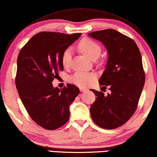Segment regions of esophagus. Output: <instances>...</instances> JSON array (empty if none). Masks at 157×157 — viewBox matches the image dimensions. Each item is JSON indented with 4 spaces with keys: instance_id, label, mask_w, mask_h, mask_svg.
Listing matches in <instances>:
<instances>
[{
    "instance_id": "34e87169",
    "label": "esophagus",
    "mask_w": 157,
    "mask_h": 157,
    "mask_svg": "<svg viewBox=\"0 0 157 157\" xmlns=\"http://www.w3.org/2000/svg\"><path fill=\"white\" fill-rule=\"evenodd\" d=\"M79 89H80L81 92H86V91L88 90V89L84 88H83V87H80V88H79Z\"/></svg>"
}]
</instances>
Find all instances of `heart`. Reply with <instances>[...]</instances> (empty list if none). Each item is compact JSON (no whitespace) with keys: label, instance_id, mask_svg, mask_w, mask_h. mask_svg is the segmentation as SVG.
<instances>
[{"label":"heart","instance_id":"heart-1","mask_svg":"<svg viewBox=\"0 0 157 157\" xmlns=\"http://www.w3.org/2000/svg\"><path fill=\"white\" fill-rule=\"evenodd\" d=\"M78 48L82 53L89 59L96 60L101 53L100 45L90 38H83L78 43ZM72 51L70 48H67L62 55V64L64 67L70 63ZM95 78V75L88 72H76L69 78V81L79 87H86L90 85Z\"/></svg>","mask_w":157,"mask_h":157}]
</instances>
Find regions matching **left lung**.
<instances>
[{"label":"left lung","mask_w":157,"mask_h":157,"mask_svg":"<svg viewBox=\"0 0 157 157\" xmlns=\"http://www.w3.org/2000/svg\"><path fill=\"white\" fill-rule=\"evenodd\" d=\"M107 50L108 58L99 83L109 88L107 95L91 89L97 96L90 108L95 124L106 129L122 126L136 112L145 81L140 52L131 38L108 29L89 33Z\"/></svg>","instance_id":"1"}]
</instances>
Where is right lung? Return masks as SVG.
<instances>
[{
	"label": "right lung",
	"mask_w": 157,
	"mask_h": 157,
	"mask_svg": "<svg viewBox=\"0 0 157 157\" xmlns=\"http://www.w3.org/2000/svg\"><path fill=\"white\" fill-rule=\"evenodd\" d=\"M81 33L40 32L21 48L17 57L15 84L25 109L38 126L55 130L70 117L69 107L79 94L72 84L59 89L52 81L64 69L62 55Z\"/></svg>",
	"instance_id": "add662e5"
}]
</instances>
